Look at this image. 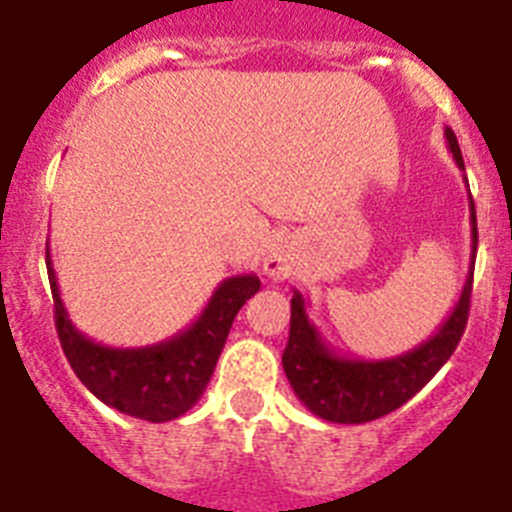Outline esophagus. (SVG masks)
Masks as SVG:
<instances>
[{
    "mask_svg": "<svg viewBox=\"0 0 512 512\" xmlns=\"http://www.w3.org/2000/svg\"><path fill=\"white\" fill-rule=\"evenodd\" d=\"M295 269V259L287 246H271L264 256V271L274 279H284Z\"/></svg>",
    "mask_w": 512,
    "mask_h": 512,
    "instance_id": "esophagus-1",
    "label": "esophagus"
}]
</instances>
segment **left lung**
Returning a JSON list of instances; mask_svg holds the SVG:
<instances>
[{
  "label": "left lung",
  "mask_w": 512,
  "mask_h": 512,
  "mask_svg": "<svg viewBox=\"0 0 512 512\" xmlns=\"http://www.w3.org/2000/svg\"><path fill=\"white\" fill-rule=\"evenodd\" d=\"M443 135H446L449 151L454 153L456 166L464 169V158H461L454 130L446 128ZM469 223H472V261H469V274L459 302L446 318V323L408 354L379 361L338 356L320 336L315 323H310L305 297L295 289L292 318H289V341L282 354V366L292 390L310 413L330 420V423H369V420H377L402 408L449 361L454 348L459 346L469 318L474 256H477V212H474L472 200H469Z\"/></svg>",
  "instance_id": "8db88e82"
}]
</instances>
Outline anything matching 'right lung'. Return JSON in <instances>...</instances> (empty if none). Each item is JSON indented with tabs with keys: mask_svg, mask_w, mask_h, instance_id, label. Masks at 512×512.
<instances>
[{
	"mask_svg": "<svg viewBox=\"0 0 512 512\" xmlns=\"http://www.w3.org/2000/svg\"><path fill=\"white\" fill-rule=\"evenodd\" d=\"M45 264L56 307L58 338L76 377L104 405L151 423L179 418L200 400L215 372L217 356L228 341L235 315L261 287L256 274L225 279L200 318L169 341L140 348H112L94 343L74 328L58 292L48 248Z\"/></svg>",
	"mask_w": 512,
	"mask_h": 512,
	"instance_id": "right-lung-1",
	"label": "right lung"
}]
</instances>
